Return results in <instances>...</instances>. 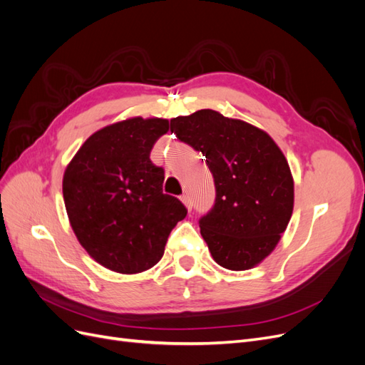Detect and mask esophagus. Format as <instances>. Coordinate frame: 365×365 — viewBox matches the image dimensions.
<instances>
[{"mask_svg":"<svg viewBox=\"0 0 365 365\" xmlns=\"http://www.w3.org/2000/svg\"><path fill=\"white\" fill-rule=\"evenodd\" d=\"M181 201L184 202V205L187 207V210H189V212H190L192 207H193V202H192V200H190V196L187 195V193H184V195L181 196Z\"/></svg>","mask_w":365,"mask_h":365,"instance_id":"34e87169","label":"esophagus"}]
</instances>
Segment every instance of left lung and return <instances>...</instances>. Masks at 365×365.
I'll list each match as a JSON object with an SVG mask.
<instances>
[{
    "mask_svg": "<svg viewBox=\"0 0 365 365\" xmlns=\"http://www.w3.org/2000/svg\"><path fill=\"white\" fill-rule=\"evenodd\" d=\"M170 130L201 152L216 200L200 219L215 262L231 271L259 264L279 244L294 208V180L267 132L213 109L170 120Z\"/></svg>",
    "mask_w": 365,
    "mask_h": 365,
    "instance_id": "8db88e82",
    "label": "left lung"
}]
</instances>
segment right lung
<instances>
[{
  "mask_svg": "<svg viewBox=\"0 0 365 365\" xmlns=\"http://www.w3.org/2000/svg\"><path fill=\"white\" fill-rule=\"evenodd\" d=\"M169 120L134 117L88 138L67 165L65 208L77 240L105 268L137 274L157 264L170 231L187 215L163 193L164 169L150 161Z\"/></svg>",
  "mask_w": 365,
  "mask_h": 365,
  "instance_id": "add662e5",
  "label": "right lung"
}]
</instances>
